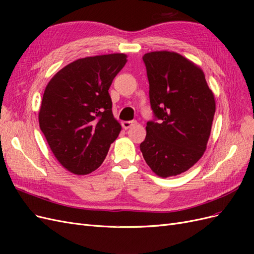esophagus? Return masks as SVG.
<instances>
[{
    "label": "esophagus",
    "mask_w": 254,
    "mask_h": 254,
    "mask_svg": "<svg viewBox=\"0 0 254 254\" xmlns=\"http://www.w3.org/2000/svg\"><path fill=\"white\" fill-rule=\"evenodd\" d=\"M135 124H136L135 121H125V122L122 123V126H123V128L128 129V128L131 127V126L135 125Z\"/></svg>",
    "instance_id": "obj_1"
}]
</instances>
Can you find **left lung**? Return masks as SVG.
<instances>
[{
	"label": "left lung",
	"mask_w": 254,
	"mask_h": 254,
	"mask_svg": "<svg viewBox=\"0 0 254 254\" xmlns=\"http://www.w3.org/2000/svg\"><path fill=\"white\" fill-rule=\"evenodd\" d=\"M153 120L140 148L153 173L167 178L188 171L206 148L215 114L204 74L174 52L145 54Z\"/></svg>",
	"instance_id": "1"
}]
</instances>
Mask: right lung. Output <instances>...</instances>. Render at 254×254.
<instances>
[{
	"label": "right lung",
	"instance_id": "right-lung-1",
	"mask_svg": "<svg viewBox=\"0 0 254 254\" xmlns=\"http://www.w3.org/2000/svg\"><path fill=\"white\" fill-rule=\"evenodd\" d=\"M127 63L125 54L75 60L45 88L39 125L54 156L76 175L101 166L119 136L109 88Z\"/></svg>",
	"mask_w": 254,
	"mask_h": 254
}]
</instances>
